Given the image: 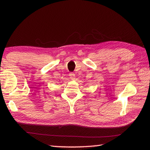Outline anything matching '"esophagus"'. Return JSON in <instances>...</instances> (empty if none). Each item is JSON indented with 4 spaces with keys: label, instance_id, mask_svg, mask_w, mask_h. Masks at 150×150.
I'll return each mask as SVG.
<instances>
[{
    "label": "esophagus",
    "instance_id": "esophagus-1",
    "mask_svg": "<svg viewBox=\"0 0 150 150\" xmlns=\"http://www.w3.org/2000/svg\"><path fill=\"white\" fill-rule=\"evenodd\" d=\"M69 77L71 79H73L75 78V74L73 73H69Z\"/></svg>",
    "mask_w": 150,
    "mask_h": 150
}]
</instances>
